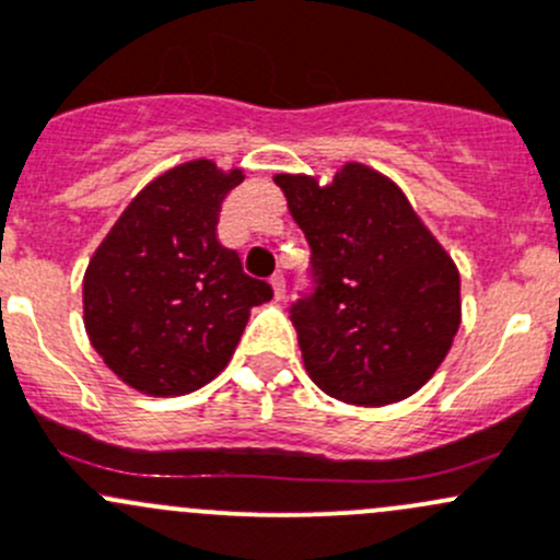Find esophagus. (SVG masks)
Segmentation results:
<instances>
[{
    "label": "esophagus",
    "instance_id": "34e87169",
    "mask_svg": "<svg viewBox=\"0 0 560 560\" xmlns=\"http://www.w3.org/2000/svg\"><path fill=\"white\" fill-rule=\"evenodd\" d=\"M270 287H273V295L279 298H284V292H287V284H284V276L281 273H273V279H270Z\"/></svg>",
    "mask_w": 560,
    "mask_h": 560
}]
</instances>
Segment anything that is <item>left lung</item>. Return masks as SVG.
Wrapping results in <instances>:
<instances>
[{
  "mask_svg": "<svg viewBox=\"0 0 560 560\" xmlns=\"http://www.w3.org/2000/svg\"><path fill=\"white\" fill-rule=\"evenodd\" d=\"M312 248V292L292 303L306 372L347 405L416 394L452 350L459 270L396 183L345 164L334 183L276 175Z\"/></svg>",
  "mask_w": 560,
  "mask_h": 560,
  "instance_id": "1",
  "label": "left lung"
}]
</instances>
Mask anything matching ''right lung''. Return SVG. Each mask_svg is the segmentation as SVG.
Here are the masks:
<instances>
[{"instance_id": "add662e5", "label": "right lung", "mask_w": 560, "mask_h": 560, "mask_svg": "<svg viewBox=\"0 0 560 560\" xmlns=\"http://www.w3.org/2000/svg\"><path fill=\"white\" fill-rule=\"evenodd\" d=\"M243 172L199 159L136 194L84 273V328L108 369L150 396L202 388L230 363L268 281L221 246V202Z\"/></svg>"}]
</instances>
